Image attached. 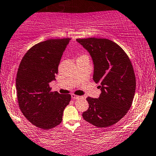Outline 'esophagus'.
Masks as SVG:
<instances>
[{"instance_id":"34e87169","label":"esophagus","mask_w":156,"mask_h":156,"mask_svg":"<svg viewBox=\"0 0 156 156\" xmlns=\"http://www.w3.org/2000/svg\"><path fill=\"white\" fill-rule=\"evenodd\" d=\"M71 97L73 99H78V98H80L81 96H76V95H75V94H71Z\"/></svg>"}]
</instances>
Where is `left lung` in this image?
Returning <instances> with one entry per match:
<instances>
[{
  "instance_id": "1",
  "label": "left lung",
  "mask_w": 156,
  "mask_h": 156,
  "mask_svg": "<svg viewBox=\"0 0 156 156\" xmlns=\"http://www.w3.org/2000/svg\"><path fill=\"white\" fill-rule=\"evenodd\" d=\"M88 51L94 63L93 79L99 83L98 98L88 97L86 122L98 127H108L119 122L130 109L136 88L135 75L127 54L107 39H77Z\"/></svg>"
}]
</instances>
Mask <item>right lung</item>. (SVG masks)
<instances>
[{
    "mask_svg": "<svg viewBox=\"0 0 156 156\" xmlns=\"http://www.w3.org/2000/svg\"><path fill=\"white\" fill-rule=\"evenodd\" d=\"M70 38L49 39L35 44L26 53L18 70L16 88L19 106L31 123L44 129L60 125L70 94L51 92L61 57Z\"/></svg>",
    "mask_w": 156,
    "mask_h": 156,
    "instance_id": "1",
    "label": "right lung"
}]
</instances>
